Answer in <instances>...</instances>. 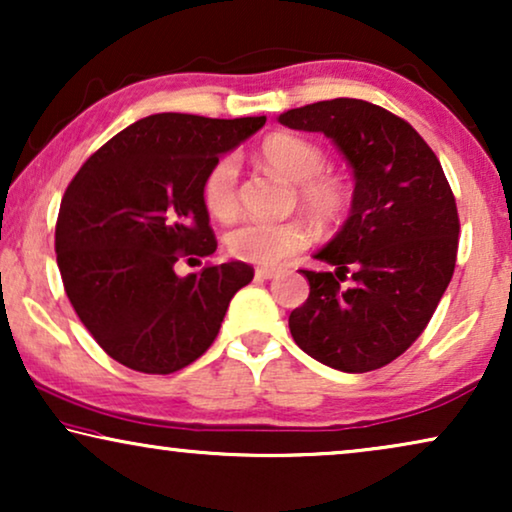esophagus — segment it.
Returning <instances> with one entry per match:
<instances>
[{
	"instance_id": "obj_1",
	"label": "esophagus",
	"mask_w": 512,
	"mask_h": 512,
	"mask_svg": "<svg viewBox=\"0 0 512 512\" xmlns=\"http://www.w3.org/2000/svg\"><path fill=\"white\" fill-rule=\"evenodd\" d=\"M277 272L279 270H275V268H256V277L258 279H272V277H277Z\"/></svg>"
}]
</instances>
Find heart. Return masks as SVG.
I'll return each mask as SVG.
<instances>
[{
    "label": "heart",
    "instance_id": "1",
    "mask_svg": "<svg viewBox=\"0 0 512 512\" xmlns=\"http://www.w3.org/2000/svg\"><path fill=\"white\" fill-rule=\"evenodd\" d=\"M258 156L272 172L296 184V198L319 223H333L347 212L352 188L340 174L326 167V153L310 139L279 132L263 139ZM202 202L219 221H230L240 209V165L235 156H221L202 179ZM307 230L298 221H244L226 237L237 261L275 265L307 247Z\"/></svg>",
    "mask_w": 512,
    "mask_h": 512
}]
</instances>
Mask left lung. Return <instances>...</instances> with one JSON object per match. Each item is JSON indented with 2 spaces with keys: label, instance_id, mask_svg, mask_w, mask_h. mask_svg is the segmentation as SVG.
I'll return each mask as SVG.
<instances>
[{
  "label": "left lung",
  "instance_id": "left-lung-1",
  "mask_svg": "<svg viewBox=\"0 0 512 512\" xmlns=\"http://www.w3.org/2000/svg\"><path fill=\"white\" fill-rule=\"evenodd\" d=\"M279 123L331 137L356 179L352 214L314 256L335 272L300 270L310 296L289 317L293 340L342 373L387 366L424 333L457 263L459 214L440 160L408 121L363 100L314 102Z\"/></svg>",
  "mask_w": 512,
  "mask_h": 512
}]
</instances>
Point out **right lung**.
<instances>
[{"mask_svg": "<svg viewBox=\"0 0 512 512\" xmlns=\"http://www.w3.org/2000/svg\"><path fill=\"white\" fill-rule=\"evenodd\" d=\"M263 123L265 116H146L69 181L55 223L58 268L81 324L114 361L170 375L212 347L254 268L207 263L179 277L174 263L216 251L202 179Z\"/></svg>", "mask_w": 512, "mask_h": 512, "instance_id": "1", "label": "right lung"}]
</instances>
